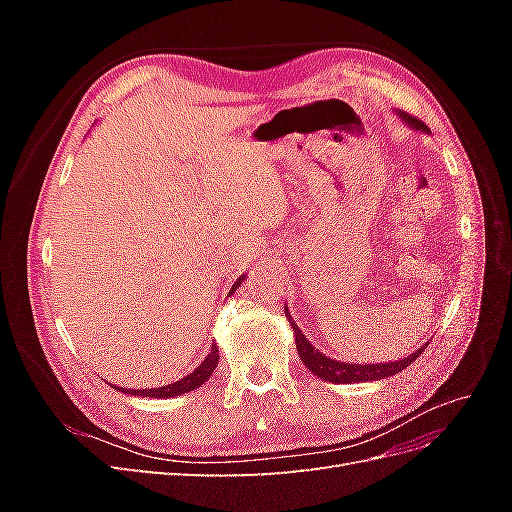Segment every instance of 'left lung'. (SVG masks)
<instances>
[{
    "label": "left lung",
    "mask_w": 512,
    "mask_h": 512,
    "mask_svg": "<svg viewBox=\"0 0 512 512\" xmlns=\"http://www.w3.org/2000/svg\"><path fill=\"white\" fill-rule=\"evenodd\" d=\"M399 119H404L410 128L414 130H421V132H429V128L421 119H414L412 115L404 113V111H397ZM286 309V318L290 322V327L294 331V342H297V352H299V359L303 361V365L312 371L314 376H318L324 382H335V384H354V382H374V380H382V378H389L399 374L401 369H406L408 365H412L418 356H421L427 348L421 346L416 352L404 356V359L399 361H389V363H365V365H354V363H344V361H335L331 356L322 354L318 348L312 346V342L303 335V331L297 327V322L292 320V316L288 314V307Z\"/></svg>",
    "instance_id": "8db88e82"
}]
</instances>
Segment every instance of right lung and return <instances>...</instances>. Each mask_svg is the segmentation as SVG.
Instances as JSON below:
<instances>
[{"instance_id":"right-lung-1","label":"right lung","mask_w":512,"mask_h":512,"mask_svg":"<svg viewBox=\"0 0 512 512\" xmlns=\"http://www.w3.org/2000/svg\"><path fill=\"white\" fill-rule=\"evenodd\" d=\"M243 280H245V275H241L239 280H237L235 284H232L230 294L235 292V290L243 284ZM218 361H220L218 346L211 344V352L207 354V359H205L203 363H200V365L192 371V374H188V376L177 380V382H170V384H166V386H156V389H126V386H115V384H111V386H113V389L121 391V393H126V395H138V397H153V399L179 397V395H183V393L196 391L198 386H203V384L211 378L215 367H218Z\"/></svg>"}]
</instances>
